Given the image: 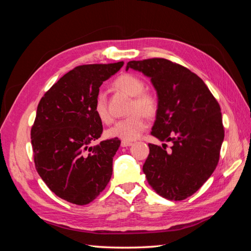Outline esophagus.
<instances>
[{"mask_svg":"<svg viewBox=\"0 0 251 251\" xmlns=\"http://www.w3.org/2000/svg\"><path fill=\"white\" fill-rule=\"evenodd\" d=\"M131 145H133V143H130V141H126V140L122 141V147H129Z\"/></svg>","mask_w":251,"mask_h":251,"instance_id":"34e87169","label":"esophagus"}]
</instances>
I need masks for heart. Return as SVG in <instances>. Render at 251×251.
Masks as SVG:
<instances>
[{"label": "heart", "instance_id": "b5f03b06", "mask_svg": "<svg viewBox=\"0 0 251 251\" xmlns=\"http://www.w3.org/2000/svg\"><path fill=\"white\" fill-rule=\"evenodd\" d=\"M115 86L125 92L126 94L133 97V102L130 104V112H134L129 116L117 121L111 128H108L106 134L108 137L120 138L126 141L137 139L141 133L147 128V121L143 114L138 110L151 115L156 112L157 101L151 94L144 92L145 82L139 76L134 75H123L115 81ZM94 112L99 117V120L104 124H110L113 117L107 107L106 95L100 92L94 102Z\"/></svg>", "mask_w": 251, "mask_h": 251}]
</instances>
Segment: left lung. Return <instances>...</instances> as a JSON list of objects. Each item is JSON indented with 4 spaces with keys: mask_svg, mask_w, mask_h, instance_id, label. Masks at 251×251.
Returning <instances> with one entry per match:
<instances>
[{
    "mask_svg": "<svg viewBox=\"0 0 251 251\" xmlns=\"http://www.w3.org/2000/svg\"><path fill=\"white\" fill-rule=\"evenodd\" d=\"M150 78L158 106L151 135L166 144H149L143 166L148 183L162 198L181 201L206 182L220 159L224 140L220 104L203 80L162 58L129 61L126 70Z\"/></svg>",
    "mask_w": 251,
    "mask_h": 251,
    "instance_id": "8db88e82",
    "label": "left lung"
}]
</instances>
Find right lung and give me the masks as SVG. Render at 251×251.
Here are the masks:
<instances>
[{"label":"right lung","mask_w":251,"mask_h":251,"mask_svg":"<svg viewBox=\"0 0 251 251\" xmlns=\"http://www.w3.org/2000/svg\"><path fill=\"white\" fill-rule=\"evenodd\" d=\"M124 62L75 67L45 93L37 106L30 137L38 175L62 200L85 205L111 180L113 157L121 140H103L102 122L94 112L100 86Z\"/></svg>","instance_id":"right-lung-1"}]
</instances>
